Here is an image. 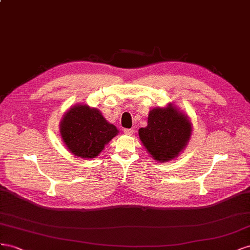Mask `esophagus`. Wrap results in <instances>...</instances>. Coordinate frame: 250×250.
I'll return each mask as SVG.
<instances>
[{
  "label": "esophagus",
  "mask_w": 250,
  "mask_h": 250,
  "mask_svg": "<svg viewBox=\"0 0 250 250\" xmlns=\"http://www.w3.org/2000/svg\"><path fill=\"white\" fill-rule=\"evenodd\" d=\"M124 132L126 135H133L134 134V129H125Z\"/></svg>",
  "instance_id": "1"
}]
</instances>
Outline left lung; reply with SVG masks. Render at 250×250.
Returning <instances> with one entry per match:
<instances>
[{"instance_id": "1", "label": "left lung", "mask_w": 250, "mask_h": 250, "mask_svg": "<svg viewBox=\"0 0 250 250\" xmlns=\"http://www.w3.org/2000/svg\"><path fill=\"white\" fill-rule=\"evenodd\" d=\"M190 134L189 120L172 104L152 110L147 125L139 129L141 142L157 161L174 159L187 146Z\"/></svg>"}]
</instances>
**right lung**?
Returning a JSON list of instances; mask_svg holds the SVG:
<instances>
[{"instance_id":"add662e5","label":"right lung","mask_w":250,"mask_h":250,"mask_svg":"<svg viewBox=\"0 0 250 250\" xmlns=\"http://www.w3.org/2000/svg\"><path fill=\"white\" fill-rule=\"evenodd\" d=\"M61 135L69 151L81 158H94L118 130L109 124L97 109L75 105L63 116Z\"/></svg>"}]
</instances>
